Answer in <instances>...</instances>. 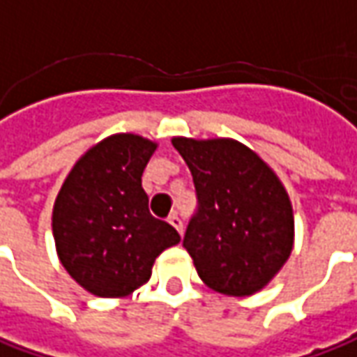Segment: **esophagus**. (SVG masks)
<instances>
[{
	"label": "esophagus",
	"instance_id": "obj_1",
	"mask_svg": "<svg viewBox=\"0 0 357 357\" xmlns=\"http://www.w3.org/2000/svg\"><path fill=\"white\" fill-rule=\"evenodd\" d=\"M167 221H169L172 227H176V231H178L179 235L183 233V221H181V217H179L178 213H172V215L167 217Z\"/></svg>",
	"mask_w": 357,
	"mask_h": 357
}]
</instances>
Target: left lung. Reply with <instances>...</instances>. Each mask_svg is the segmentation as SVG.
<instances>
[{
	"mask_svg": "<svg viewBox=\"0 0 357 357\" xmlns=\"http://www.w3.org/2000/svg\"><path fill=\"white\" fill-rule=\"evenodd\" d=\"M190 167L197 213L183 247L203 282L227 296L263 290L289 261L294 213L282 181L257 152L231 138H172Z\"/></svg>",
	"mask_w": 357,
	"mask_h": 357,
	"instance_id": "8db88e82",
	"label": "left lung"
}]
</instances>
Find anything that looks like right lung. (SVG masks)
<instances>
[{"label": "right lung", "instance_id": "add662e5", "mask_svg": "<svg viewBox=\"0 0 357 357\" xmlns=\"http://www.w3.org/2000/svg\"><path fill=\"white\" fill-rule=\"evenodd\" d=\"M158 144L112 134L77 160L53 205L59 261L84 290L122 298L152 277L158 255L179 243L176 229L150 215L142 174Z\"/></svg>", "mask_w": 357, "mask_h": 357}]
</instances>
